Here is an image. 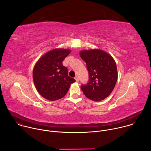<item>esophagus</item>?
Listing matches in <instances>:
<instances>
[{
    "label": "esophagus",
    "mask_w": 151,
    "mask_h": 151,
    "mask_svg": "<svg viewBox=\"0 0 151 151\" xmlns=\"http://www.w3.org/2000/svg\"><path fill=\"white\" fill-rule=\"evenodd\" d=\"M75 79L76 80V82H79V78H78V76H76V77L75 78Z\"/></svg>",
    "instance_id": "34e87169"
}]
</instances>
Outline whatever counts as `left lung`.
Segmentation results:
<instances>
[{
  "instance_id": "8db88e82",
  "label": "left lung",
  "mask_w": 151,
  "mask_h": 151,
  "mask_svg": "<svg viewBox=\"0 0 151 151\" xmlns=\"http://www.w3.org/2000/svg\"><path fill=\"white\" fill-rule=\"evenodd\" d=\"M81 58L87 64L89 81L81 85V90L89 99L99 101L108 97L115 88L118 72L113 57L106 52L99 50H82Z\"/></svg>"
}]
</instances>
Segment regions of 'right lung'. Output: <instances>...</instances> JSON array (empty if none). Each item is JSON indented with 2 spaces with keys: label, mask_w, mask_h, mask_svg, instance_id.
Returning a JSON list of instances; mask_svg holds the SVG:
<instances>
[{
  "label": "right lung",
  "mask_w": 151,
  "mask_h": 151,
  "mask_svg": "<svg viewBox=\"0 0 151 151\" xmlns=\"http://www.w3.org/2000/svg\"><path fill=\"white\" fill-rule=\"evenodd\" d=\"M71 51L56 48L43 55L36 63L33 79L39 93L45 99L54 101L63 98L68 93L70 84L75 80L68 75L63 61Z\"/></svg>",
  "instance_id": "1"
}]
</instances>
